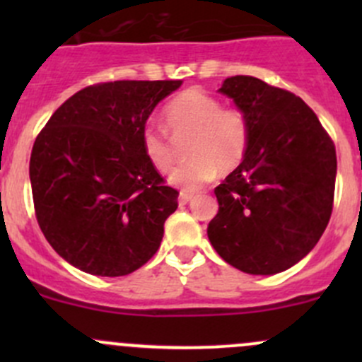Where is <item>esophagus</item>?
I'll use <instances>...</instances> for the list:
<instances>
[{"instance_id":"1","label":"esophagus","mask_w":362,"mask_h":362,"mask_svg":"<svg viewBox=\"0 0 362 362\" xmlns=\"http://www.w3.org/2000/svg\"><path fill=\"white\" fill-rule=\"evenodd\" d=\"M192 196L189 194V192H180V196H178V203L180 204H187L189 202H191Z\"/></svg>"}]
</instances>
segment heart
<instances>
[{
    "label": "heart",
    "instance_id": "1",
    "mask_svg": "<svg viewBox=\"0 0 362 362\" xmlns=\"http://www.w3.org/2000/svg\"><path fill=\"white\" fill-rule=\"evenodd\" d=\"M166 127L175 138L191 134L187 158L170 182L185 192H194L210 184L217 171L231 173L242 164L250 138L249 119L238 108H222V101L202 89H187L175 96L164 108ZM141 151L148 163L168 173L175 166V148L166 131L147 126L141 133Z\"/></svg>",
    "mask_w": 362,
    "mask_h": 362
}]
</instances>
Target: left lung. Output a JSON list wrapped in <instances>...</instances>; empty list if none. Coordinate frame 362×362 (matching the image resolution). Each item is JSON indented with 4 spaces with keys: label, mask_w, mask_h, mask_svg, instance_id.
I'll list each match as a JSON object with an SVG mask.
<instances>
[{
    "label": "left lung",
    "mask_w": 362,
    "mask_h": 362,
    "mask_svg": "<svg viewBox=\"0 0 362 362\" xmlns=\"http://www.w3.org/2000/svg\"><path fill=\"white\" fill-rule=\"evenodd\" d=\"M221 93L247 115L250 138L242 164L215 187L208 240L228 264L275 275L301 261L329 222L337 151L312 108L289 90L236 75Z\"/></svg>",
    "instance_id": "1"
}]
</instances>
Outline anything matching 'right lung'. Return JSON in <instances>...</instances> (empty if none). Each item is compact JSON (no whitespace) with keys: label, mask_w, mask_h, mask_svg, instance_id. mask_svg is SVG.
Wrapping results in <instances>:
<instances>
[{"label":"right lung","mask_w":362,"mask_h":362,"mask_svg":"<svg viewBox=\"0 0 362 362\" xmlns=\"http://www.w3.org/2000/svg\"><path fill=\"white\" fill-rule=\"evenodd\" d=\"M182 80H115L68 98L45 124L29 160L40 229L69 264L122 276L156 254L178 191L141 151V133Z\"/></svg>","instance_id":"right-lung-1"}]
</instances>
